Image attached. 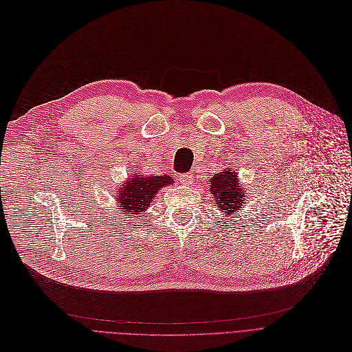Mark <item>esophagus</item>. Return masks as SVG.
<instances>
[{
  "label": "esophagus",
  "instance_id": "obj_1",
  "mask_svg": "<svg viewBox=\"0 0 352 352\" xmlns=\"http://www.w3.org/2000/svg\"><path fill=\"white\" fill-rule=\"evenodd\" d=\"M179 180L185 186H190V185H193V175L192 173H183V175H180Z\"/></svg>",
  "mask_w": 352,
  "mask_h": 352
}]
</instances>
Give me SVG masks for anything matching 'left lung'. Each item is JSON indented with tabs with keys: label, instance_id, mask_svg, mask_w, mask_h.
<instances>
[{
	"label": "left lung",
	"instance_id": "8db88e82",
	"mask_svg": "<svg viewBox=\"0 0 352 352\" xmlns=\"http://www.w3.org/2000/svg\"><path fill=\"white\" fill-rule=\"evenodd\" d=\"M239 176L233 169H226L214 175L210 179V193L214 199V205L225 212V219L229 221L233 212L241 210V206L246 204L248 193L243 185H239Z\"/></svg>",
	"mask_w": 352,
	"mask_h": 352
}]
</instances>
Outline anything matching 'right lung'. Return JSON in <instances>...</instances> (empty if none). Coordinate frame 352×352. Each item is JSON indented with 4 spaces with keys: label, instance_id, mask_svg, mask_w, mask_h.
Wrapping results in <instances>:
<instances>
[{
    "label": "right lung",
    "instance_id": "add662e5",
    "mask_svg": "<svg viewBox=\"0 0 352 352\" xmlns=\"http://www.w3.org/2000/svg\"><path fill=\"white\" fill-rule=\"evenodd\" d=\"M175 180L169 176H140L139 173L133 172L124 183L123 188L117 193V204H120V209H123L124 214L135 216L144 212L148 205L152 204L156 193L164 188L166 185H173ZM144 217V214H142Z\"/></svg>",
    "mask_w": 352,
    "mask_h": 352
}]
</instances>
